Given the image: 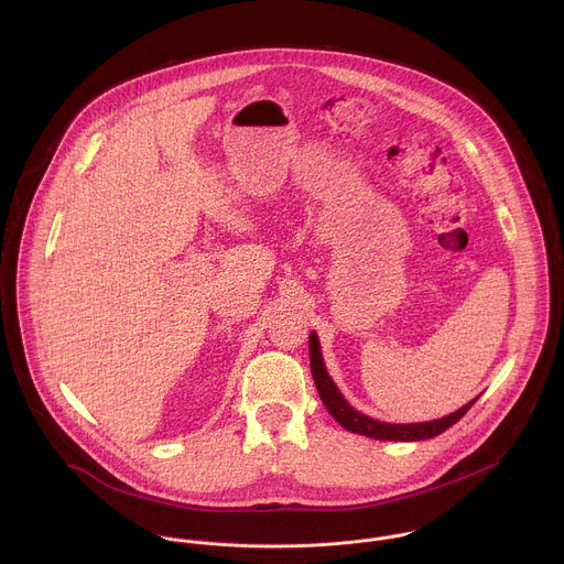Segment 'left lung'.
<instances>
[{
    "label": "left lung",
    "mask_w": 564,
    "mask_h": 564,
    "mask_svg": "<svg viewBox=\"0 0 564 564\" xmlns=\"http://www.w3.org/2000/svg\"><path fill=\"white\" fill-rule=\"evenodd\" d=\"M311 371H313V380L317 384L319 398L325 403L327 412L349 432L376 438V441H425V438H434L441 432H445L447 427H452L456 421H460L465 416V412L478 402L471 400L465 403L460 410L443 416V419H434V421H423V423H384V421H376L358 410H354L347 400L340 395V391L336 389V384L332 382V378L327 376V369L323 365L322 345H319V336L313 332L311 334Z\"/></svg>",
    "instance_id": "left-lung-1"
}]
</instances>
